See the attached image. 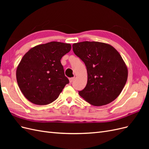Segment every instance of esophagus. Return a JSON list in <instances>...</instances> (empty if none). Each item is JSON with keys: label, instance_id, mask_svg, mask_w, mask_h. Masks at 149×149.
Here are the masks:
<instances>
[{"label": "esophagus", "instance_id": "obj_1", "mask_svg": "<svg viewBox=\"0 0 149 149\" xmlns=\"http://www.w3.org/2000/svg\"><path fill=\"white\" fill-rule=\"evenodd\" d=\"M74 79V78H70V79H69V80H70V83H71L73 81Z\"/></svg>", "mask_w": 149, "mask_h": 149}]
</instances>
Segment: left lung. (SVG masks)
Wrapping results in <instances>:
<instances>
[{"mask_svg":"<svg viewBox=\"0 0 149 149\" xmlns=\"http://www.w3.org/2000/svg\"><path fill=\"white\" fill-rule=\"evenodd\" d=\"M73 50L86 66L88 81L79 94L94 106L106 105L119 96L128 70L119 53L111 45L98 42L74 43Z\"/></svg>","mask_w":149,"mask_h":149,"instance_id":"left-lung-1","label":"left lung"}]
</instances>
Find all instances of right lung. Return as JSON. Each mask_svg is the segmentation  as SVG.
Instances as JSON below:
<instances>
[{"label": "right lung", "instance_id": "add662e5", "mask_svg": "<svg viewBox=\"0 0 149 149\" xmlns=\"http://www.w3.org/2000/svg\"><path fill=\"white\" fill-rule=\"evenodd\" d=\"M71 49L70 43L51 42L30 49L17 68L18 85L27 100L37 105L55 101L66 84L61 59Z\"/></svg>", "mask_w": 149, "mask_h": 149}]
</instances>
